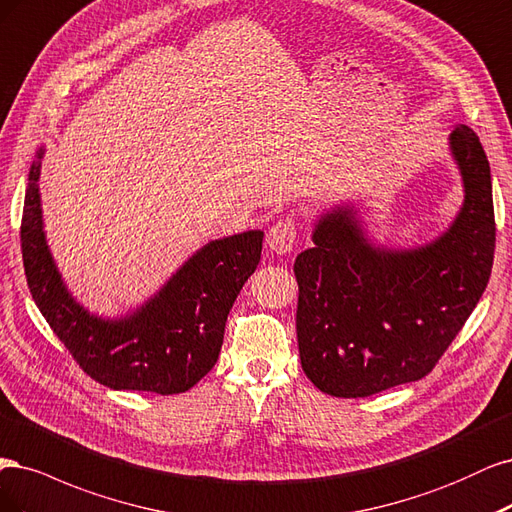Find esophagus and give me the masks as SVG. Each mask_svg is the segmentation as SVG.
<instances>
[{
	"label": "esophagus",
	"instance_id": "34e87169",
	"mask_svg": "<svg viewBox=\"0 0 512 512\" xmlns=\"http://www.w3.org/2000/svg\"><path fill=\"white\" fill-rule=\"evenodd\" d=\"M295 240H298V225L291 217H283L278 219L268 232V246L278 253V255H285L291 253L295 249Z\"/></svg>",
	"mask_w": 512,
	"mask_h": 512
}]
</instances>
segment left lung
Wrapping results in <instances>:
<instances>
[{
  "label": "left lung",
  "instance_id": "8db88e82",
  "mask_svg": "<svg viewBox=\"0 0 512 512\" xmlns=\"http://www.w3.org/2000/svg\"><path fill=\"white\" fill-rule=\"evenodd\" d=\"M464 180L451 227L415 249L374 244L353 204L325 210L295 257L300 359L334 398H368L438 364L489 283L496 249L491 170L468 125L449 136Z\"/></svg>",
  "mask_w": 512,
  "mask_h": 512
}]
</instances>
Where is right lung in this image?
Returning a JSON list of instances; mask_svg holds the SVG:
<instances>
[{
    "instance_id": "add662e5",
    "label": "right lung",
    "mask_w": 512,
    "mask_h": 512,
    "mask_svg": "<svg viewBox=\"0 0 512 512\" xmlns=\"http://www.w3.org/2000/svg\"><path fill=\"white\" fill-rule=\"evenodd\" d=\"M42 157L44 146L29 168L21 251L29 291L46 323L76 364L110 389L172 395L200 383L217 364L229 310L261 259L263 232L251 229L204 244L125 317L93 315L65 287L46 244L38 187Z\"/></svg>"
}]
</instances>
